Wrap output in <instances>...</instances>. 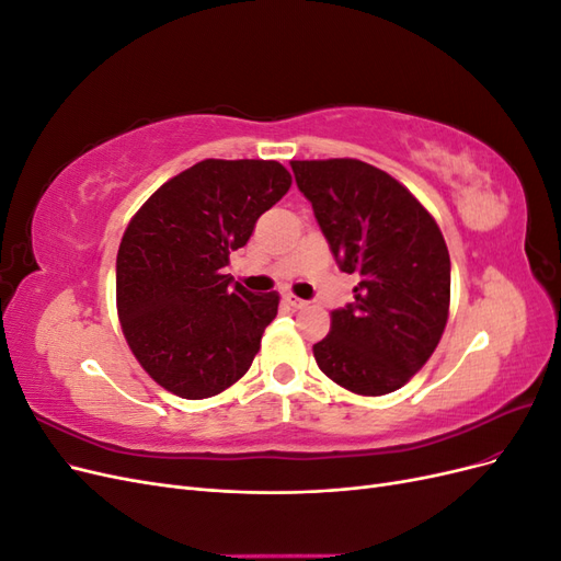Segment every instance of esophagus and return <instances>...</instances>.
<instances>
[{
	"instance_id": "1",
	"label": "esophagus",
	"mask_w": 561,
	"mask_h": 561,
	"mask_svg": "<svg viewBox=\"0 0 561 561\" xmlns=\"http://www.w3.org/2000/svg\"><path fill=\"white\" fill-rule=\"evenodd\" d=\"M285 301L290 304L293 309H307V307H309V301H307V299H299V297H295V295H287V297H285Z\"/></svg>"
}]
</instances>
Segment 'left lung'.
<instances>
[{
	"label": "left lung",
	"mask_w": 561,
	"mask_h": 561,
	"mask_svg": "<svg viewBox=\"0 0 561 561\" xmlns=\"http://www.w3.org/2000/svg\"><path fill=\"white\" fill-rule=\"evenodd\" d=\"M339 268L358 276L355 299L332 311L313 346L334 383L386 396L433 355L447 325L451 264L431 213L379 168L355 159L290 161Z\"/></svg>",
	"instance_id": "1"
}]
</instances>
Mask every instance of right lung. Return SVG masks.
Wrapping results in <instances>:
<instances>
[{"label": "right lung", "mask_w": 561, "mask_h": 561, "mask_svg": "<svg viewBox=\"0 0 561 561\" xmlns=\"http://www.w3.org/2000/svg\"><path fill=\"white\" fill-rule=\"evenodd\" d=\"M293 178L278 161L206 159L168 180L130 219L116 254V309L147 375L203 400L250 369L278 295H254L225 266Z\"/></svg>", "instance_id": "obj_1"}]
</instances>
